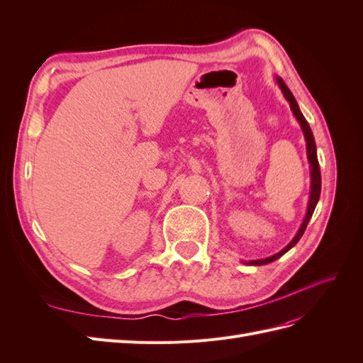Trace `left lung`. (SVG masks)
<instances>
[{
	"mask_svg": "<svg viewBox=\"0 0 363 363\" xmlns=\"http://www.w3.org/2000/svg\"><path fill=\"white\" fill-rule=\"evenodd\" d=\"M276 82L279 84V87L281 89L284 98H286V101L289 103L291 106V111L294 113V116L296 118V121L300 123V127L303 130L304 133V139H306V151H307V160H309V164H311V195H309V203H307V212H306V216L303 219V223L298 228V232H296V235L294 236V239L291 240V242L284 247L281 251H279L277 255H272L267 259H259V260H250V262H244L245 265H255V267H260V265H267V263H271L274 260L280 259L284 252H288L292 247H295V244L298 242V240L301 239L304 230L307 227V224H309L311 218L313 215V211L315 207L318 204V200H320V195H321V171H320V163H318V156H316V145H315V139H313V133L312 130L309 127V124H307L306 118L303 116L301 111L298 104H296L295 98L292 95V92L288 89V86L284 84V82L280 79V77H276Z\"/></svg>",
	"mask_w": 363,
	"mask_h": 363,
	"instance_id": "left-lung-1",
	"label": "left lung"
}]
</instances>
